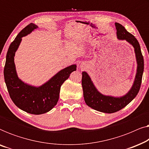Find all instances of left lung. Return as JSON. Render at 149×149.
I'll return each mask as SVG.
<instances>
[{
	"mask_svg": "<svg viewBox=\"0 0 149 149\" xmlns=\"http://www.w3.org/2000/svg\"><path fill=\"white\" fill-rule=\"evenodd\" d=\"M117 36L119 40H125L134 47L135 51L137 72L132 88L127 94L120 97L102 95L93 84L90 77L86 72H82V87L85 103L95 111L105 113H113L126 107L137 95L142 83L144 71V58L140 46L135 36L125 30L121 24L115 23Z\"/></svg>",
	"mask_w": 149,
	"mask_h": 149,
	"instance_id": "8db88e82",
	"label": "left lung"
}]
</instances>
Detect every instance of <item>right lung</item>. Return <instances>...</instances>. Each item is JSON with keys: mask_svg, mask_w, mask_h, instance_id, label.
Here are the masks:
<instances>
[{"mask_svg": "<svg viewBox=\"0 0 149 149\" xmlns=\"http://www.w3.org/2000/svg\"><path fill=\"white\" fill-rule=\"evenodd\" d=\"M37 28V26L31 23L17 34L8 49L4 68L5 81L12 101L19 109L33 115L47 113L56 105L61 85L68 79L71 72L77 70L75 64L66 67L38 87L24 83L18 78L14 63L15 52L22 38Z\"/></svg>", "mask_w": 149, "mask_h": 149, "instance_id": "obj_1", "label": "right lung"}]
</instances>
